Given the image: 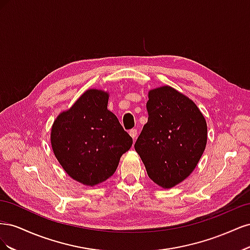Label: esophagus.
I'll return each instance as SVG.
<instances>
[{"label": "esophagus", "mask_w": 250, "mask_h": 250, "mask_svg": "<svg viewBox=\"0 0 250 250\" xmlns=\"http://www.w3.org/2000/svg\"><path fill=\"white\" fill-rule=\"evenodd\" d=\"M129 134L131 135L133 140H134V139H137V137H138V130L135 129V128H132V129H130V130H129Z\"/></svg>", "instance_id": "1"}]
</instances>
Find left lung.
Returning a JSON list of instances; mask_svg holds the SVG:
<instances>
[{"instance_id":"left-lung-1","label":"left lung","mask_w":250,"mask_h":250,"mask_svg":"<svg viewBox=\"0 0 250 250\" xmlns=\"http://www.w3.org/2000/svg\"><path fill=\"white\" fill-rule=\"evenodd\" d=\"M148 97V122L134 149L148 176L169 188L197 166L207 145V122L192 100L170 86L150 90Z\"/></svg>"}]
</instances>
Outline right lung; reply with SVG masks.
<instances>
[{
    "label": "right lung",
    "instance_id": "add662e5",
    "mask_svg": "<svg viewBox=\"0 0 250 250\" xmlns=\"http://www.w3.org/2000/svg\"><path fill=\"white\" fill-rule=\"evenodd\" d=\"M107 103L106 93L89 89L52 127L51 144L58 162L73 179L86 186L112 176L132 145Z\"/></svg>",
    "mask_w": 250,
    "mask_h": 250
}]
</instances>
